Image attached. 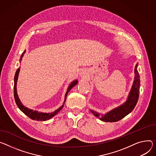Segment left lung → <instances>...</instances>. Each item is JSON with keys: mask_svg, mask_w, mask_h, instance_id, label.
I'll use <instances>...</instances> for the list:
<instances>
[{"mask_svg": "<svg viewBox=\"0 0 156 156\" xmlns=\"http://www.w3.org/2000/svg\"><path fill=\"white\" fill-rule=\"evenodd\" d=\"M137 64H136L134 68V81L131 90L129 93L128 98H127V100L122 105L106 113L104 116L100 118L101 121L111 122L118 121L122 119L123 118H124L128 114H129V113L134 109L138 101L140 88V78L137 69ZM91 112L96 117L99 118V115H99L98 113L93 111H91Z\"/></svg>", "mask_w": 156, "mask_h": 156, "instance_id": "8db88e82", "label": "left lung"}]
</instances>
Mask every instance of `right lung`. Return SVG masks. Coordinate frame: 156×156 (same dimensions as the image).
<instances>
[{
  "label": "right lung",
  "mask_w": 156,
  "mask_h": 156,
  "mask_svg": "<svg viewBox=\"0 0 156 156\" xmlns=\"http://www.w3.org/2000/svg\"><path fill=\"white\" fill-rule=\"evenodd\" d=\"M25 50L23 52V53L20 56V61L22 60V57L23 56V55L25 54ZM20 68L19 67L17 72L16 73V75H15V77H14V87H13V94H14V98H15V101H16V103L18 106V108L24 113L25 115H26L28 117L30 118V119H33V120H36V121H47V120H48L50 119V118H51L52 117H53L55 115L57 114V113L63 108V106H64V104L65 103V101H66V96H67V94L68 93V92L69 91V90L72 89L73 87H75L76 84L78 83V81L77 80H75L73 82H72V83L70 84V85L69 86L68 90H67V91H66V93L65 94V101L63 103V105L60 108H58V109H56V111H55L54 112H51V113H44V112H38L37 111H33L32 109H30L29 108H27L26 107H25L20 102L19 98L18 97V95H17V79H18V76H19V72H20Z\"/></svg>",
  "instance_id": "right-lung-1"
}]
</instances>
